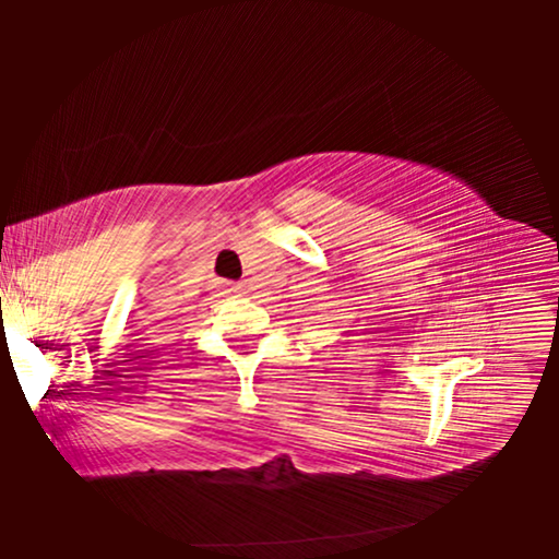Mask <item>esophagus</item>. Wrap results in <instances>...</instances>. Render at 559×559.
<instances>
[{"label":"esophagus","mask_w":559,"mask_h":559,"mask_svg":"<svg viewBox=\"0 0 559 559\" xmlns=\"http://www.w3.org/2000/svg\"><path fill=\"white\" fill-rule=\"evenodd\" d=\"M226 294H230V297H241V294H243V288H241V286H230Z\"/></svg>","instance_id":"obj_1"}]
</instances>
